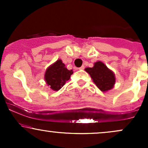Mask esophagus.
I'll use <instances>...</instances> for the list:
<instances>
[{
    "label": "esophagus",
    "mask_w": 148,
    "mask_h": 148,
    "mask_svg": "<svg viewBox=\"0 0 148 148\" xmlns=\"http://www.w3.org/2000/svg\"><path fill=\"white\" fill-rule=\"evenodd\" d=\"M79 69H85V66H84V65L81 66V67H79Z\"/></svg>",
    "instance_id": "obj_1"
}]
</instances>
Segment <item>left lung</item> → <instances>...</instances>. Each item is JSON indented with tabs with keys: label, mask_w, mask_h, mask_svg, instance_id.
<instances>
[{
	"label": "left lung",
	"mask_w": 148,
	"mask_h": 148,
	"mask_svg": "<svg viewBox=\"0 0 148 148\" xmlns=\"http://www.w3.org/2000/svg\"><path fill=\"white\" fill-rule=\"evenodd\" d=\"M101 91L106 92L113 88L115 82V75L103 62L98 61L93 67L85 69Z\"/></svg>",
	"instance_id": "left-lung-1"
}]
</instances>
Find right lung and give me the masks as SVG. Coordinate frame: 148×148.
Returning a JSON list of instances; mask_svg holds the SVG:
<instances>
[{"mask_svg":"<svg viewBox=\"0 0 148 148\" xmlns=\"http://www.w3.org/2000/svg\"><path fill=\"white\" fill-rule=\"evenodd\" d=\"M72 74L73 71L68 70L62 60H58L47 69L45 79L47 85L57 91L65 84Z\"/></svg>","mask_w":148,"mask_h":148,"instance_id":"add662e5","label":"right lung"}]
</instances>
